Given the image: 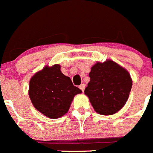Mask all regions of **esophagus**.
I'll use <instances>...</instances> for the list:
<instances>
[{
    "instance_id": "esophagus-1",
    "label": "esophagus",
    "mask_w": 153,
    "mask_h": 153,
    "mask_svg": "<svg viewBox=\"0 0 153 153\" xmlns=\"http://www.w3.org/2000/svg\"><path fill=\"white\" fill-rule=\"evenodd\" d=\"M85 87H86L85 84H81V85L79 86V88H80V90H81L82 91H84V90H85Z\"/></svg>"
}]
</instances>
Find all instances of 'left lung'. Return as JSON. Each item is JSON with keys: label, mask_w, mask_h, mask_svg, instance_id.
Wrapping results in <instances>:
<instances>
[{"label": "left lung", "mask_w": 153, "mask_h": 153, "mask_svg": "<svg viewBox=\"0 0 153 153\" xmlns=\"http://www.w3.org/2000/svg\"><path fill=\"white\" fill-rule=\"evenodd\" d=\"M91 80L84 93L96 113L113 115L126 105L133 85L130 74L111 59L91 67Z\"/></svg>", "instance_id": "obj_1"}]
</instances>
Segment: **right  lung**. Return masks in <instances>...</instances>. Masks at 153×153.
<instances>
[{
	"mask_svg": "<svg viewBox=\"0 0 153 153\" xmlns=\"http://www.w3.org/2000/svg\"><path fill=\"white\" fill-rule=\"evenodd\" d=\"M59 64L45 66L31 78L28 95L36 109L47 117L57 119L68 112L74 97L82 93Z\"/></svg>",
	"mask_w": 153,
	"mask_h": 153,
	"instance_id": "1",
	"label": "right lung"
}]
</instances>
